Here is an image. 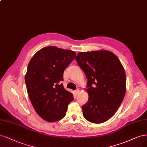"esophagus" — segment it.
<instances>
[{
  "label": "esophagus",
  "mask_w": 147,
  "mask_h": 147,
  "mask_svg": "<svg viewBox=\"0 0 147 147\" xmlns=\"http://www.w3.org/2000/svg\"><path fill=\"white\" fill-rule=\"evenodd\" d=\"M75 92L76 94L78 95V94L80 93V90H79V89H76V90H75Z\"/></svg>",
  "instance_id": "esophagus-1"
}]
</instances>
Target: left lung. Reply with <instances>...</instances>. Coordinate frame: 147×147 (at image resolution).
Segmentation results:
<instances>
[{
	"instance_id": "1",
	"label": "left lung",
	"mask_w": 147,
	"mask_h": 147,
	"mask_svg": "<svg viewBox=\"0 0 147 147\" xmlns=\"http://www.w3.org/2000/svg\"><path fill=\"white\" fill-rule=\"evenodd\" d=\"M88 79V102L82 106L84 117L101 123L112 117L126 92V75L119 58L107 50L80 52L75 58Z\"/></svg>"
}]
</instances>
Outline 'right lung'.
Wrapping results in <instances>:
<instances>
[{"label": "right lung", "mask_w": 147, "mask_h": 147, "mask_svg": "<svg viewBox=\"0 0 147 147\" xmlns=\"http://www.w3.org/2000/svg\"><path fill=\"white\" fill-rule=\"evenodd\" d=\"M75 56L72 50L49 46L39 50L29 62L25 76L28 97L36 113L49 122L62 119L74 100L61 82Z\"/></svg>", "instance_id": "1"}]
</instances>
